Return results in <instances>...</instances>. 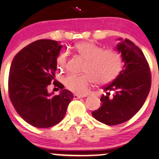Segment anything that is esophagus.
I'll list each match as a JSON object with an SVG mask.
<instances>
[{"label":"esophagus","instance_id":"34e87169","mask_svg":"<svg viewBox=\"0 0 159 159\" xmlns=\"http://www.w3.org/2000/svg\"><path fill=\"white\" fill-rule=\"evenodd\" d=\"M83 96H81V95H78V94H74L73 95V98L74 99H78V98H83Z\"/></svg>","mask_w":159,"mask_h":159}]
</instances>
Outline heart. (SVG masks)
<instances>
[{
	"mask_svg": "<svg viewBox=\"0 0 159 159\" xmlns=\"http://www.w3.org/2000/svg\"><path fill=\"white\" fill-rule=\"evenodd\" d=\"M75 49L86 60L83 75L69 74L63 78L67 90L78 95L88 93L94 81L98 85H105L114 81L123 68V59L119 51L113 48L104 49L95 43L83 41L77 43ZM67 54L61 52L56 59L59 69H64L67 63Z\"/></svg>",
	"mask_w": 159,
	"mask_h": 159,
	"instance_id": "obj_1",
	"label": "heart"
}]
</instances>
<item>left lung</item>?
<instances>
[{"label":"left lung","mask_w":159,"mask_h":159,"mask_svg":"<svg viewBox=\"0 0 159 159\" xmlns=\"http://www.w3.org/2000/svg\"><path fill=\"white\" fill-rule=\"evenodd\" d=\"M122 39H119L121 40ZM125 62L121 73L103 89L115 91L102 95V105L93 111V116L101 123L115 125L128 121L145 102L151 88L152 78L149 66L143 53L131 40L125 39L117 45Z\"/></svg>","instance_id":"left-lung-1"}]
</instances>
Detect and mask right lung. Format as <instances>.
I'll use <instances>...</instances> for the list:
<instances>
[{"label":"right lung","instance_id":"1","mask_svg":"<svg viewBox=\"0 0 159 159\" xmlns=\"http://www.w3.org/2000/svg\"><path fill=\"white\" fill-rule=\"evenodd\" d=\"M61 48L54 40H37L21 49L11 63L10 101L20 116L34 127L49 128L59 123L73 98V94L63 90V85L54 78L56 59ZM52 82L62 90L61 94L48 93Z\"/></svg>","mask_w":159,"mask_h":159}]
</instances>
